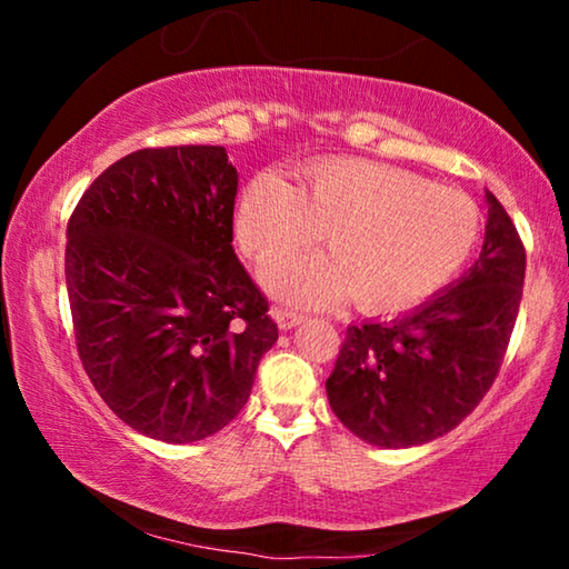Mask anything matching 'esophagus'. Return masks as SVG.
<instances>
[{
  "mask_svg": "<svg viewBox=\"0 0 569 569\" xmlns=\"http://www.w3.org/2000/svg\"><path fill=\"white\" fill-rule=\"evenodd\" d=\"M271 316H273V321L278 323V329H281V331H291V329H296L298 323L303 321L301 313L288 311V308H273Z\"/></svg>",
  "mask_w": 569,
  "mask_h": 569,
  "instance_id": "obj_1",
  "label": "esophagus"
}]
</instances>
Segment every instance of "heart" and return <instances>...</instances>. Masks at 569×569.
I'll use <instances>...</instances> for the list:
<instances>
[{
    "mask_svg": "<svg viewBox=\"0 0 569 569\" xmlns=\"http://www.w3.org/2000/svg\"><path fill=\"white\" fill-rule=\"evenodd\" d=\"M323 230L331 253L266 266L268 291L303 306L353 296L361 311H401L467 263L479 238V210L465 192L361 158L313 162L298 188L266 170L240 192L236 233L256 261L298 253Z\"/></svg>",
    "mask_w": 569,
    "mask_h": 569,
    "instance_id": "b5f03b06",
    "label": "heart"
}]
</instances>
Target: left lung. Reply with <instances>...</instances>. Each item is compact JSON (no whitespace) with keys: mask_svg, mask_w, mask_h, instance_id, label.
<instances>
[{"mask_svg":"<svg viewBox=\"0 0 569 569\" xmlns=\"http://www.w3.org/2000/svg\"><path fill=\"white\" fill-rule=\"evenodd\" d=\"M485 198V243L459 281L393 319L346 329L326 393L343 427L373 447L445 437L497 379L522 301L525 246L502 203Z\"/></svg>","mask_w":569,"mask_h":569,"instance_id":"8db88e82","label":"left lung"}]
</instances>
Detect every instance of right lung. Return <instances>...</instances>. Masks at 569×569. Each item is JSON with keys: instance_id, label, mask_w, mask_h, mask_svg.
I'll return each mask as SVG.
<instances>
[{"instance_id": "add662e5", "label": "right lung", "mask_w": 569, "mask_h": 569, "mask_svg": "<svg viewBox=\"0 0 569 569\" xmlns=\"http://www.w3.org/2000/svg\"><path fill=\"white\" fill-rule=\"evenodd\" d=\"M236 192L226 148H148L104 170L67 223L84 371L128 427L168 445L233 421L278 341L233 250Z\"/></svg>"}]
</instances>
